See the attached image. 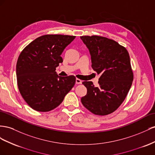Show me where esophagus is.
I'll list each match as a JSON object with an SVG mask.
<instances>
[{
  "mask_svg": "<svg viewBox=\"0 0 155 155\" xmlns=\"http://www.w3.org/2000/svg\"><path fill=\"white\" fill-rule=\"evenodd\" d=\"M82 81L81 80V79L79 78H77L76 79V84H82Z\"/></svg>",
  "mask_w": 155,
  "mask_h": 155,
  "instance_id": "obj_1",
  "label": "esophagus"
}]
</instances>
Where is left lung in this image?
Wrapping results in <instances>:
<instances>
[{"instance_id":"obj_1","label":"left lung","mask_w":155,"mask_h":155,"mask_svg":"<svg viewBox=\"0 0 155 155\" xmlns=\"http://www.w3.org/2000/svg\"><path fill=\"white\" fill-rule=\"evenodd\" d=\"M81 39L89 49L93 69L101 74L98 86L91 81L82 82L87 94L81 102L91 113L106 116L122 104L133 81L129 52L116 41L105 37L83 36Z\"/></svg>"}]
</instances>
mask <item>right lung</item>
<instances>
[{
    "mask_svg": "<svg viewBox=\"0 0 155 155\" xmlns=\"http://www.w3.org/2000/svg\"><path fill=\"white\" fill-rule=\"evenodd\" d=\"M76 36L47 34L29 43L17 60L16 75L21 95L29 107L38 112H48L62 102L74 86L76 78L56 74L63 61L61 54Z\"/></svg>",
    "mask_w": 155,
    "mask_h": 155,
    "instance_id": "obj_1",
    "label": "right lung"
}]
</instances>
